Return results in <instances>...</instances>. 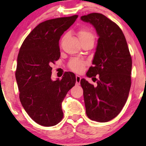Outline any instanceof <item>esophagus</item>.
Segmentation results:
<instances>
[{
    "label": "esophagus",
    "instance_id": "obj_1",
    "mask_svg": "<svg viewBox=\"0 0 146 146\" xmlns=\"http://www.w3.org/2000/svg\"><path fill=\"white\" fill-rule=\"evenodd\" d=\"M80 80L81 77L78 75L76 76V85H80Z\"/></svg>",
    "mask_w": 146,
    "mask_h": 146
}]
</instances>
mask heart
Listing matches in <instances>:
<instances>
[{
    "mask_svg": "<svg viewBox=\"0 0 146 146\" xmlns=\"http://www.w3.org/2000/svg\"><path fill=\"white\" fill-rule=\"evenodd\" d=\"M78 36L80 40H86L89 38H93L94 39V35L93 34L91 33L88 30L83 29H81L80 31L78 32ZM84 62L82 60H80L79 59H73L71 60L70 64V67L72 70H74L78 72H80L84 70Z\"/></svg>",
    "mask_w": 146,
    "mask_h": 146,
    "instance_id": "heart-1",
    "label": "heart"
}]
</instances>
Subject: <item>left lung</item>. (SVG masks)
I'll list each match as a JSON object with an SVG mask.
<instances>
[{
	"mask_svg": "<svg viewBox=\"0 0 146 146\" xmlns=\"http://www.w3.org/2000/svg\"><path fill=\"white\" fill-rule=\"evenodd\" d=\"M80 19L91 24L98 36L93 66L86 73L89 78L99 75L97 86H94L84 78L80 80L86 112L92 120L106 122L119 114L127 101L131 86V58L124 35L116 24L96 13Z\"/></svg>",
	"mask_w": 146,
	"mask_h": 146,
	"instance_id": "left-lung-1",
	"label": "left lung"
}]
</instances>
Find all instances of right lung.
I'll use <instances>...</instances> for the list:
<instances>
[{
  "label": "right lung",
  "mask_w": 146,
  "mask_h": 146,
  "mask_svg": "<svg viewBox=\"0 0 146 146\" xmlns=\"http://www.w3.org/2000/svg\"><path fill=\"white\" fill-rule=\"evenodd\" d=\"M78 15L48 20L36 26L20 48L15 76L20 100L29 116L43 126H53L63 117L62 102L75 85V74L66 72L51 79L52 64L59 59V40Z\"/></svg>",
  "instance_id": "1"
}]
</instances>
